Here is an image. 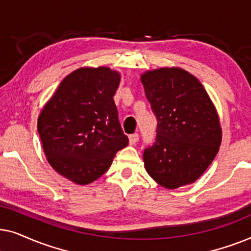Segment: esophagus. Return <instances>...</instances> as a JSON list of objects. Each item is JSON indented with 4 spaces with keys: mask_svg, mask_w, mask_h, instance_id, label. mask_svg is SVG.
<instances>
[{
    "mask_svg": "<svg viewBox=\"0 0 251 251\" xmlns=\"http://www.w3.org/2000/svg\"><path fill=\"white\" fill-rule=\"evenodd\" d=\"M138 140H139V135H138V133H133V135H130L129 136L130 145H136Z\"/></svg>",
    "mask_w": 251,
    "mask_h": 251,
    "instance_id": "esophagus-1",
    "label": "esophagus"
}]
</instances>
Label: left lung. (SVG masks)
Returning <instances> with one entry per match:
<instances>
[{
    "mask_svg": "<svg viewBox=\"0 0 251 251\" xmlns=\"http://www.w3.org/2000/svg\"><path fill=\"white\" fill-rule=\"evenodd\" d=\"M140 81L157 121L155 143L143 155L147 174L169 190L194 183L222 143L214 102L201 82L183 68L146 71Z\"/></svg>",
    "mask_w": 251,
    "mask_h": 251,
    "instance_id": "left-lung-1",
    "label": "left lung"
}]
</instances>
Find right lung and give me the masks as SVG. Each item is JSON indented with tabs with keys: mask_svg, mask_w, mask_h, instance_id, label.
Wrapping results in <instances>:
<instances>
[{
	"mask_svg": "<svg viewBox=\"0 0 251 251\" xmlns=\"http://www.w3.org/2000/svg\"><path fill=\"white\" fill-rule=\"evenodd\" d=\"M121 74L109 67H81L68 74L37 119L48 162L77 185L90 184L128 146L114 97Z\"/></svg>",
	"mask_w": 251,
	"mask_h": 251,
	"instance_id": "right-lung-1",
	"label": "right lung"
}]
</instances>
